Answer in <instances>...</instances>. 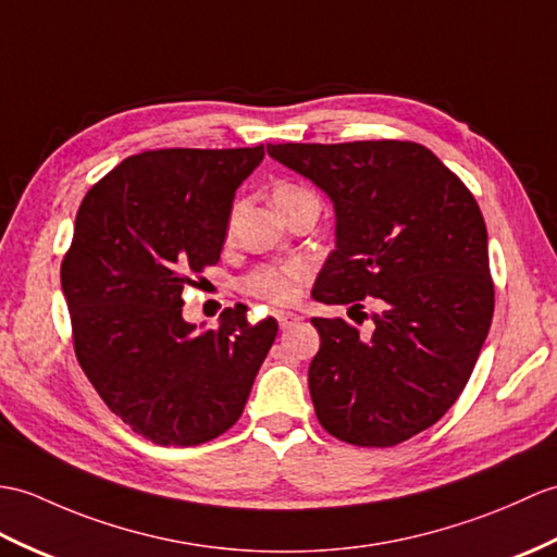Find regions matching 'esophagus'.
Returning a JSON list of instances; mask_svg holds the SVG:
<instances>
[{"instance_id": "1", "label": "esophagus", "mask_w": 557, "mask_h": 557, "mask_svg": "<svg viewBox=\"0 0 557 557\" xmlns=\"http://www.w3.org/2000/svg\"><path fill=\"white\" fill-rule=\"evenodd\" d=\"M275 318H277L282 330H289L296 320H301L296 313H287V310H280V313H275Z\"/></svg>"}]
</instances>
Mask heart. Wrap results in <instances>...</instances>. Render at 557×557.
Here are the masks:
<instances>
[{"label":"heart","mask_w":557,"mask_h":557,"mask_svg":"<svg viewBox=\"0 0 557 557\" xmlns=\"http://www.w3.org/2000/svg\"><path fill=\"white\" fill-rule=\"evenodd\" d=\"M299 191H304V189L294 187V185H280L273 194L275 203L282 199H289ZM306 275H308V265L304 261L265 265V268L253 270V273L244 280V289L258 296V299L270 301V304H289V301H294L296 292H299V284Z\"/></svg>","instance_id":"b5f03b06"}]
</instances>
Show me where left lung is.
Masks as SVG:
<instances>
[{"label": "left lung", "mask_w": 557, "mask_h": 557, "mask_svg": "<svg viewBox=\"0 0 557 557\" xmlns=\"http://www.w3.org/2000/svg\"><path fill=\"white\" fill-rule=\"evenodd\" d=\"M327 194L334 251L320 304L363 308L374 332L313 318L308 389L325 430L354 446H396L442 420L468 384L494 318L488 237L460 177L416 141L268 145Z\"/></svg>", "instance_id": "obj_1"}]
</instances>
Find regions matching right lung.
<instances>
[{"label":"right lung","instance_id":"obj_1","mask_svg":"<svg viewBox=\"0 0 557 557\" xmlns=\"http://www.w3.org/2000/svg\"><path fill=\"white\" fill-rule=\"evenodd\" d=\"M249 149L141 151L101 177L61 263L77 363L103 404L159 446H199L242 416L277 337L227 308L215 330L183 320L191 275L218 263L232 199L263 161Z\"/></svg>","mask_w":557,"mask_h":557}]
</instances>
